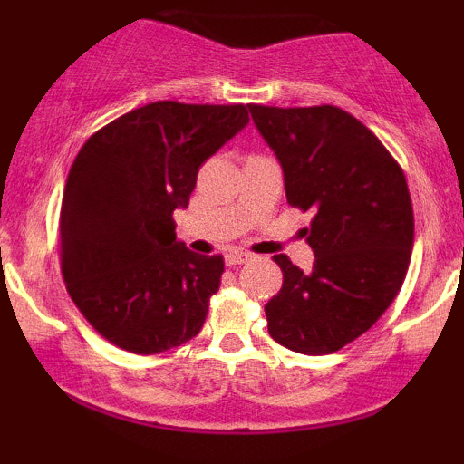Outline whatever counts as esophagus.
Here are the masks:
<instances>
[{"mask_svg": "<svg viewBox=\"0 0 464 464\" xmlns=\"http://www.w3.org/2000/svg\"><path fill=\"white\" fill-rule=\"evenodd\" d=\"M225 262H227V266L246 264V262H250V255L248 253H239V250H231V253H227Z\"/></svg>", "mask_w": 464, "mask_h": 464, "instance_id": "obj_1", "label": "esophagus"}]
</instances>
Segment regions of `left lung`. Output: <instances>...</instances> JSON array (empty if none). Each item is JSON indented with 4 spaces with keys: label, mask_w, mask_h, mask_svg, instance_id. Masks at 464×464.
<instances>
[{
    "label": "left lung",
    "mask_w": 464,
    "mask_h": 464,
    "mask_svg": "<svg viewBox=\"0 0 464 464\" xmlns=\"http://www.w3.org/2000/svg\"><path fill=\"white\" fill-rule=\"evenodd\" d=\"M284 169L292 207L314 209L312 273L275 255L284 285L266 303L268 334L305 355H324L369 332L406 279L414 244L403 169L362 121L338 106L248 104Z\"/></svg>",
    "instance_id": "8db88e82"
}]
</instances>
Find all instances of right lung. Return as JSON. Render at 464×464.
<instances>
[{
  "mask_svg": "<svg viewBox=\"0 0 464 464\" xmlns=\"http://www.w3.org/2000/svg\"><path fill=\"white\" fill-rule=\"evenodd\" d=\"M248 124L246 104L161 100L80 148L61 205V268L72 301L115 347L154 355L198 335L225 273L174 233L200 165Z\"/></svg>",
  "mask_w": 464,
  "mask_h": 464,
  "instance_id": "right-lung-1",
  "label": "right lung"
}]
</instances>
